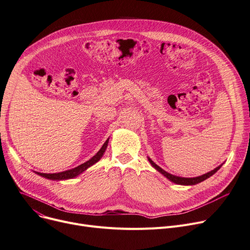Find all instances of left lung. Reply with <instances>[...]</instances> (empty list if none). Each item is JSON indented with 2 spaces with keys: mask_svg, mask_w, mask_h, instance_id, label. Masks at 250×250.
Returning <instances> with one entry per match:
<instances>
[{
  "mask_svg": "<svg viewBox=\"0 0 250 250\" xmlns=\"http://www.w3.org/2000/svg\"><path fill=\"white\" fill-rule=\"evenodd\" d=\"M148 160H149V162L151 163V165H152L156 170H158V171H159L161 174H163L166 178H168L170 181H172V182L176 183V185H181V186H194V185H198V183H200V182L206 180L207 178L211 177L213 174H215V173L218 171V170L221 168V166L223 165V164L219 165V166L216 167L214 170H212V171H209V172H208V173H206V174H203V175H201V176L192 177V178H187V177H179V176H175V175L170 174V173L166 172L165 170H163L160 166L155 164L150 158H148Z\"/></svg>",
  "mask_w": 250,
  "mask_h": 250,
  "instance_id": "8db88e82",
  "label": "left lung"
}]
</instances>
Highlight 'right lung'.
<instances>
[{"instance_id": "1", "label": "right lung", "mask_w": 250, "mask_h": 250, "mask_svg": "<svg viewBox=\"0 0 250 250\" xmlns=\"http://www.w3.org/2000/svg\"><path fill=\"white\" fill-rule=\"evenodd\" d=\"M108 140H106V142H105L103 144V146L101 147V149L93 156L90 160H88L87 162L79 165L73 169H70V170H65V171H62V172H59V173H41V172H36V174L41 175L44 178H47V179H51V180H63V179H71V178H74L76 176H78L79 174H81L82 172H84L85 170L87 168H89L90 166H92L93 164H95L96 162H98L101 157L103 156L105 150H106L107 148V145H108Z\"/></svg>"}]
</instances>
